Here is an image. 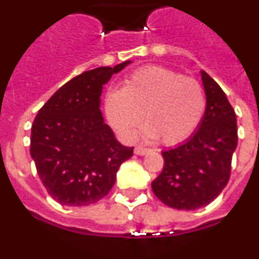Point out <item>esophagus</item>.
Listing matches in <instances>:
<instances>
[{"label": "esophagus", "mask_w": 259, "mask_h": 259, "mask_svg": "<svg viewBox=\"0 0 259 259\" xmlns=\"http://www.w3.org/2000/svg\"><path fill=\"white\" fill-rule=\"evenodd\" d=\"M149 152H151V149L146 148V147H143V146H138V147H135V149H134V153L138 154V156H144V154L149 153Z\"/></svg>", "instance_id": "esophagus-1"}]
</instances>
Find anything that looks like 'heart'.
<instances>
[{
    "instance_id": "b5f03b06",
    "label": "heart",
    "mask_w": 259,
    "mask_h": 259,
    "mask_svg": "<svg viewBox=\"0 0 259 259\" xmlns=\"http://www.w3.org/2000/svg\"><path fill=\"white\" fill-rule=\"evenodd\" d=\"M206 108V92L197 79L156 65L135 70L105 100L108 122L122 139L135 141L146 113V134L167 146L188 139Z\"/></svg>"
}]
</instances>
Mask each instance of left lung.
I'll return each instance as SVG.
<instances>
[{"label":"left lung","instance_id":"8db88e82","mask_svg":"<svg viewBox=\"0 0 259 259\" xmlns=\"http://www.w3.org/2000/svg\"><path fill=\"white\" fill-rule=\"evenodd\" d=\"M200 75L207 97L204 117L187 142L162 152L163 170L152 183L161 202L181 211L198 209L219 197L230 179L238 144L233 106L206 71Z\"/></svg>","mask_w":259,"mask_h":259}]
</instances>
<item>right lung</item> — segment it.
I'll return each mask as SVG.
<instances>
[{
    "label": "right lung",
    "mask_w": 259,
    "mask_h": 259,
    "mask_svg": "<svg viewBox=\"0 0 259 259\" xmlns=\"http://www.w3.org/2000/svg\"><path fill=\"white\" fill-rule=\"evenodd\" d=\"M115 67L88 70L61 87L38 111L30 154L48 194L64 206H89L108 194L133 147L116 141L100 110L102 88Z\"/></svg>",
    "instance_id": "1"
}]
</instances>
